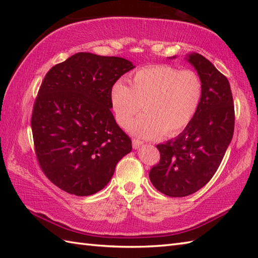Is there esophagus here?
I'll return each instance as SVG.
<instances>
[{
	"mask_svg": "<svg viewBox=\"0 0 258 258\" xmlns=\"http://www.w3.org/2000/svg\"><path fill=\"white\" fill-rule=\"evenodd\" d=\"M132 144H133V149L138 150V149H140V147H141L142 145H143V142L140 141V140H136V139H134V140H133V142H132Z\"/></svg>",
	"mask_w": 258,
	"mask_h": 258,
	"instance_id": "1",
	"label": "esophagus"
}]
</instances>
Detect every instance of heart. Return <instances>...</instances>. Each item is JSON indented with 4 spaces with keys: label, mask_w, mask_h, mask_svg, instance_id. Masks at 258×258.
I'll return each mask as SVG.
<instances>
[{
    "label": "heart",
    "mask_w": 258,
    "mask_h": 258,
    "mask_svg": "<svg viewBox=\"0 0 258 258\" xmlns=\"http://www.w3.org/2000/svg\"><path fill=\"white\" fill-rule=\"evenodd\" d=\"M202 97L200 76L171 65L142 69L131 80V87L117 81L111 90L115 118L120 126L127 125L143 106L145 113L128 126L131 132L142 139L182 132L195 117Z\"/></svg>",
    "instance_id": "b5f03b06"
}]
</instances>
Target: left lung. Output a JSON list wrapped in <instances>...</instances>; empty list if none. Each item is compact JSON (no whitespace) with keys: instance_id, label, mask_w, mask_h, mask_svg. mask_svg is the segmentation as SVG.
Returning <instances> with one entry per match:
<instances>
[{"instance_id":"obj_1","label":"left lung","mask_w":258,"mask_h":258,"mask_svg":"<svg viewBox=\"0 0 258 258\" xmlns=\"http://www.w3.org/2000/svg\"><path fill=\"white\" fill-rule=\"evenodd\" d=\"M185 59L202 81L201 105L177 138L156 146L161 161L150 172L154 187L171 197L188 196L210 182L234 134L233 95L228 80L199 53L186 54Z\"/></svg>"}]
</instances>
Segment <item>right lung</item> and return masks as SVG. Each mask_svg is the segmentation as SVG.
Returning a JSON list of instances; mask_svg holds the SVG:
<instances>
[{"label":"right lung","mask_w":258,"mask_h":258,"mask_svg":"<svg viewBox=\"0 0 258 258\" xmlns=\"http://www.w3.org/2000/svg\"><path fill=\"white\" fill-rule=\"evenodd\" d=\"M134 68L123 57L81 52L45 75L31 125L38 164L57 187L76 196L95 194L132 151L111 112V90Z\"/></svg>","instance_id":"add662e5"}]
</instances>
